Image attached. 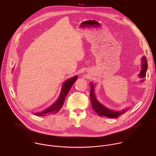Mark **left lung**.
<instances>
[{"label":"left lung","mask_w":156,"mask_h":156,"mask_svg":"<svg viewBox=\"0 0 156 156\" xmlns=\"http://www.w3.org/2000/svg\"><path fill=\"white\" fill-rule=\"evenodd\" d=\"M147 59L145 56L141 58V70L139 74L140 78H144L146 75V71L147 69ZM91 91H90V98L91 105L95 112L100 116H105L108 118H117L126 112L127 109L123 110L122 111H114L109 109L108 108L105 107L101 103L98 101L96 99L94 93V85L93 83H90Z\"/></svg>","instance_id":"1"}]
</instances>
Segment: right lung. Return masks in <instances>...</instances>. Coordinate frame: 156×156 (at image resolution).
I'll use <instances>...</instances> for the list:
<instances>
[{"label": "right lung", "mask_w": 156, "mask_h": 156, "mask_svg": "<svg viewBox=\"0 0 156 156\" xmlns=\"http://www.w3.org/2000/svg\"><path fill=\"white\" fill-rule=\"evenodd\" d=\"M77 78H78V76H75L72 78H69L66 81H65V83H63V84L61 93H60V94L57 101L54 104H52L51 106H50L49 107L46 108L45 110H42V112L35 113V115H37V116L44 117V116H46L48 115L56 114V113L58 112L64 104L66 95H67V94L69 93L71 87L73 86V84L76 81Z\"/></svg>", "instance_id": "right-lung-1"}]
</instances>
